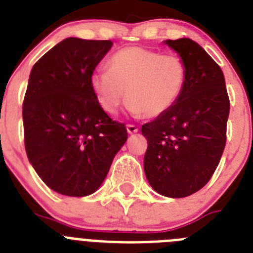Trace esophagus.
I'll return each instance as SVG.
<instances>
[{
  "label": "esophagus",
  "mask_w": 253,
  "mask_h": 253,
  "mask_svg": "<svg viewBox=\"0 0 253 253\" xmlns=\"http://www.w3.org/2000/svg\"><path fill=\"white\" fill-rule=\"evenodd\" d=\"M126 130H128L129 134H133V133H137V131L139 130V128H138V125L135 124H128L126 125Z\"/></svg>",
  "instance_id": "obj_1"
}]
</instances>
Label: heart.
Returning <instances> with one entry per match:
<instances>
[{
  "label": "heart",
  "mask_w": 253,
  "mask_h": 253,
  "mask_svg": "<svg viewBox=\"0 0 253 253\" xmlns=\"http://www.w3.org/2000/svg\"><path fill=\"white\" fill-rule=\"evenodd\" d=\"M186 80L187 67L180 55L128 46L111 55L107 69L92 73L91 87L107 114L118 113L126 91L131 113L157 118L178 101Z\"/></svg>",
  "instance_id": "1"
}]
</instances>
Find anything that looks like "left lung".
<instances>
[{
    "label": "left lung",
    "mask_w": 253,
    "mask_h": 253,
    "mask_svg": "<svg viewBox=\"0 0 253 253\" xmlns=\"http://www.w3.org/2000/svg\"><path fill=\"white\" fill-rule=\"evenodd\" d=\"M185 60L182 95L167 113L142 125L148 142L147 180L158 194L185 198L209 182L227 142L229 97L222 69L194 40H166Z\"/></svg>",
    "instance_id": "obj_1"
}]
</instances>
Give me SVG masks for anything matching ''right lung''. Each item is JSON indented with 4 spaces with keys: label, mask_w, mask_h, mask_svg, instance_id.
Masks as SVG:
<instances>
[{
    "label": "right lung",
    "mask_w": 253,
    "mask_h": 253,
    "mask_svg": "<svg viewBox=\"0 0 253 253\" xmlns=\"http://www.w3.org/2000/svg\"><path fill=\"white\" fill-rule=\"evenodd\" d=\"M110 40L67 38L31 69L22 104L24 142L39 177L55 193L86 196L99 189L128 139L91 87Z\"/></svg>",
    "instance_id": "1"
}]
</instances>
